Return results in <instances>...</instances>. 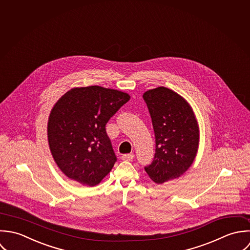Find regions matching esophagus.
Masks as SVG:
<instances>
[{"label":"esophagus","mask_w":250,"mask_h":250,"mask_svg":"<svg viewBox=\"0 0 250 250\" xmlns=\"http://www.w3.org/2000/svg\"><path fill=\"white\" fill-rule=\"evenodd\" d=\"M133 157H134L133 153H127V154H123L122 155L123 160H132Z\"/></svg>","instance_id":"1"}]
</instances>
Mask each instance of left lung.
<instances>
[{
  "label": "left lung",
  "mask_w": 250,
  "mask_h": 250,
  "mask_svg": "<svg viewBox=\"0 0 250 250\" xmlns=\"http://www.w3.org/2000/svg\"><path fill=\"white\" fill-rule=\"evenodd\" d=\"M155 136V153L145 167L157 185L183 176L192 165L199 147L198 122L188 100L176 92L157 87L143 94Z\"/></svg>",
  "instance_id": "8db88e82"
}]
</instances>
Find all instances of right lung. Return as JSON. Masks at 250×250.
Returning <instances> with one entry per match:
<instances>
[{"instance_id":"1","label":"right lung","mask_w":250,"mask_h":250,"mask_svg":"<svg viewBox=\"0 0 250 250\" xmlns=\"http://www.w3.org/2000/svg\"><path fill=\"white\" fill-rule=\"evenodd\" d=\"M129 100L126 93L89 86L67 91L54 104L47 124L48 144L67 178L95 187L110 173L117 158L105 125Z\"/></svg>"}]
</instances>
